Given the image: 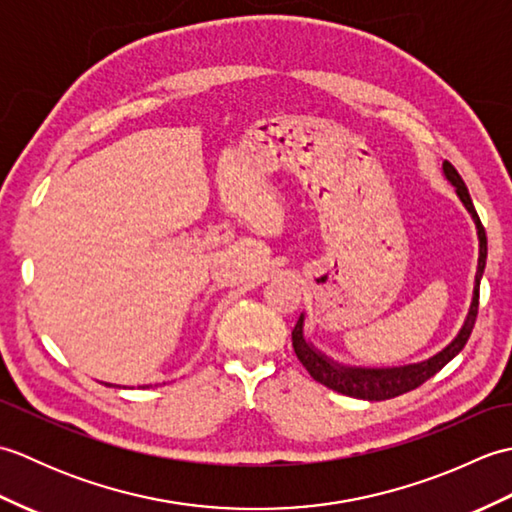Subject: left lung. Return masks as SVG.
Here are the masks:
<instances>
[{"label": "left lung", "mask_w": 512, "mask_h": 512, "mask_svg": "<svg viewBox=\"0 0 512 512\" xmlns=\"http://www.w3.org/2000/svg\"><path fill=\"white\" fill-rule=\"evenodd\" d=\"M444 176L449 178L455 191H458L460 200L464 202L466 211L471 213L473 222L477 226V237H480V262H477L473 303H471L469 317L464 321V328L458 334V339H455L447 350H442L438 356H433L429 361L418 363V365L394 367V369H352V367L334 365L319 352H314L306 343V339H303V319H299L295 328H292V347H295V354L301 361V365L308 369V374L317 380V383L325 385L332 391H339L343 396H352L361 400H389L400 394H407V391L420 387L422 383H427V380L431 376H436L453 356H458L464 350V345L469 341V336L475 328L477 310H480V279L484 275V266H486V231L480 222V215L475 211L469 189H466L458 169H455L449 160L444 162Z\"/></svg>", "instance_id": "obj_1"}]
</instances>
